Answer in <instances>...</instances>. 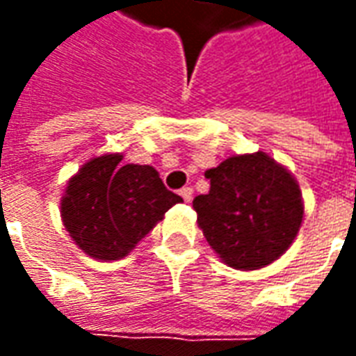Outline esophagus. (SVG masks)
I'll return each instance as SVG.
<instances>
[{
    "mask_svg": "<svg viewBox=\"0 0 356 356\" xmlns=\"http://www.w3.org/2000/svg\"><path fill=\"white\" fill-rule=\"evenodd\" d=\"M193 193H194V191L191 188V186H183V188L179 191V194L183 196V200H185V202L193 200Z\"/></svg>",
    "mask_w": 356,
    "mask_h": 356,
    "instance_id": "34e87169",
    "label": "esophagus"
}]
</instances>
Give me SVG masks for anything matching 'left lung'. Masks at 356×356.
<instances>
[{
    "mask_svg": "<svg viewBox=\"0 0 356 356\" xmlns=\"http://www.w3.org/2000/svg\"><path fill=\"white\" fill-rule=\"evenodd\" d=\"M206 177L209 193L196 196L193 208L223 263L254 270L290 248L303 219L301 191L290 171L255 152L227 158Z\"/></svg>",
    "mask_w": 356,
    "mask_h": 356,
    "instance_id": "1",
    "label": "left lung"
}]
</instances>
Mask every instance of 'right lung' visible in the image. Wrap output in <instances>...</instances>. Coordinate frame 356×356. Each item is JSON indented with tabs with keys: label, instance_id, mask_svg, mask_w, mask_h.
I'll return each instance as SVG.
<instances>
[{
	"label": "right lung",
	"instance_id": "right-lung-1",
	"mask_svg": "<svg viewBox=\"0 0 356 356\" xmlns=\"http://www.w3.org/2000/svg\"><path fill=\"white\" fill-rule=\"evenodd\" d=\"M120 162L122 154H104L83 163L60 200L66 231L102 261L125 257L171 206L183 202L163 186L152 165Z\"/></svg>",
	"mask_w": 356,
	"mask_h": 356
}]
</instances>
